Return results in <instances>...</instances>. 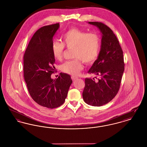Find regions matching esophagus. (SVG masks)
<instances>
[{
    "label": "esophagus",
    "instance_id": "34e87169",
    "mask_svg": "<svg viewBox=\"0 0 147 147\" xmlns=\"http://www.w3.org/2000/svg\"><path fill=\"white\" fill-rule=\"evenodd\" d=\"M71 79H72V80H73V81H75L76 80H77V79L78 78V77H74V76H71Z\"/></svg>",
    "mask_w": 147,
    "mask_h": 147
}]
</instances>
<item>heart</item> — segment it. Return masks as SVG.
Returning a JSON list of instances; mask_svg holds the SVG:
<instances>
[{
	"instance_id": "heart-1",
	"label": "heart",
	"mask_w": 147,
	"mask_h": 147,
	"mask_svg": "<svg viewBox=\"0 0 147 147\" xmlns=\"http://www.w3.org/2000/svg\"><path fill=\"white\" fill-rule=\"evenodd\" d=\"M63 42L53 41L51 50L57 61L63 58L65 46L73 49V60L67 61L61 65V70L71 76H77L83 69L82 61L87 64L94 63L98 58L101 47L100 37L96 33H88L78 28L67 31L62 37Z\"/></svg>"
}]
</instances>
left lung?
I'll return each mask as SVG.
<instances>
[{
	"mask_svg": "<svg viewBox=\"0 0 147 147\" xmlns=\"http://www.w3.org/2000/svg\"><path fill=\"white\" fill-rule=\"evenodd\" d=\"M102 33L101 50L98 58L88 73L95 78H85L83 92L88 105L101 106L111 101L118 93L124 71L123 51L112 30L101 22H89Z\"/></svg>",
	"mask_w": 147,
	"mask_h": 147,
	"instance_id": "8db88e82",
	"label": "left lung"
}]
</instances>
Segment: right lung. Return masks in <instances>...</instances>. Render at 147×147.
I'll use <instances>...</instances> for the list:
<instances>
[{"label":"right lung","instance_id":"add662e5","mask_svg":"<svg viewBox=\"0 0 147 147\" xmlns=\"http://www.w3.org/2000/svg\"><path fill=\"white\" fill-rule=\"evenodd\" d=\"M59 26L57 23L36 31L24 56V77L28 92L37 104L49 109L63 104L72 83L70 76L65 73H60L55 80L51 77L56 72L51 46Z\"/></svg>","mask_w":147,"mask_h":147}]
</instances>
